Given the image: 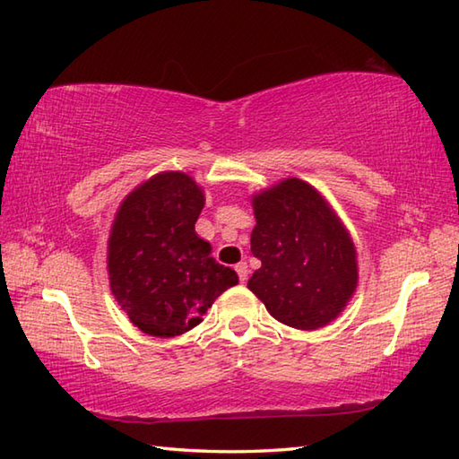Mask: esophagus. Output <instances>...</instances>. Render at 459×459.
<instances>
[{
    "label": "esophagus",
    "instance_id": "obj_1",
    "mask_svg": "<svg viewBox=\"0 0 459 459\" xmlns=\"http://www.w3.org/2000/svg\"><path fill=\"white\" fill-rule=\"evenodd\" d=\"M236 272H238V275H239V281L244 283V281L247 280V264H246V262H239V264L236 265Z\"/></svg>",
    "mask_w": 459,
    "mask_h": 459
}]
</instances>
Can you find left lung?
Instances as JSON below:
<instances>
[{
    "label": "left lung",
    "instance_id": "left-lung-1",
    "mask_svg": "<svg viewBox=\"0 0 459 459\" xmlns=\"http://www.w3.org/2000/svg\"><path fill=\"white\" fill-rule=\"evenodd\" d=\"M252 254L262 259L247 288L278 322L317 330L342 314L358 285L356 247L324 195L298 178L252 197Z\"/></svg>",
    "mask_w": 459,
    "mask_h": 459
}]
</instances>
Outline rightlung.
I'll return each instance as SVG.
<instances>
[{"mask_svg": "<svg viewBox=\"0 0 459 459\" xmlns=\"http://www.w3.org/2000/svg\"><path fill=\"white\" fill-rule=\"evenodd\" d=\"M202 187L181 171L143 181L119 205L108 244L111 293L143 333L174 337L192 330L238 273L215 262L195 233Z\"/></svg>", "mask_w": 459, "mask_h": 459, "instance_id": "add662e5", "label": "right lung"}]
</instances>
